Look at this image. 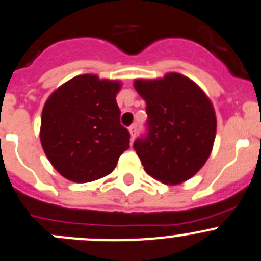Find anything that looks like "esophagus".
<instances>
[{"instance_id":"1","label":"esophagus","mask_w":261,"mask_h":261,"mask_svg":"<svg viewBox=\"0 0 261 261\" xmlns=\"http://www.w3.org/2000/svg\"><path fill=\"white\" fill-rule=\"evenodd\" d=\"M129 132H130V137H132V140H135L136 135H137V124H132V125L129 126Z\"/></svg>"}]
</instances>
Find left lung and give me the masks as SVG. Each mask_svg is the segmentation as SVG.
<instances>
[{
    "label": "left lung",
    "mask_w": 261,
    "mask_h": 261,
    "mask_svg": "<svg viewBox=\"0 0 261 261\" xmlns=\"http://www.w3.org/2000/svg\"><path fill=\"white\" fill-rule=\"evenodd\" d=\"M146 101L147 132L133 143L148 175L165 185L190 179L212 152L217 118L209 98L187 76L135 82Z\"/></svg>",
    "instance_id": "1"
}]
</instances>
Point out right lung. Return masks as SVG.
Masks as SVG:
<instances>
[{
    "instance_id": "1",
    "label": "right lung",
    "mask_w": 261,
    "mask_h": 261,
    "mask_svg": "<svg viewBox=\"0 0 261 261\" xmlns=\"http://www.w3.org/2000/svg\"><path fill=\"white\" fill-rule=\"evenodd\" d=\"M120 83L83 74L59 87L44 103L41 143L54 168L66 179L87 183L115 169L129 148L120 124L116 93Z\"/></svg>"
}]
</instances>
